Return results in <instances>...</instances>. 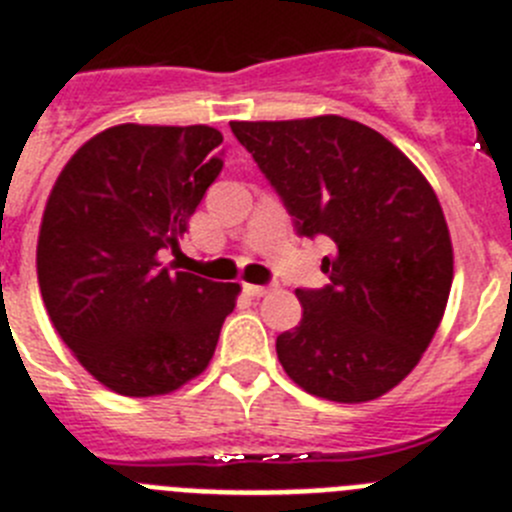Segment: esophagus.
Instances as JSON below:
<instances>
[{
	"instance_id": "esophagus-1",
	"label": "esophagus",
	"mask_w": 512,
	"mask_h": 512,
	"mask_svg": "<svg viewBox=\"0 0 512 512\" xmlns=\"http://www.w3.org/2000/svg\"><path fill=\"white\" fill-rule=\"evenodd\" d=\"M243 292H246L248 297H264V294H269V287H259V284H243Z\"/></svg>"
}]
</instances>
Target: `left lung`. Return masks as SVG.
<instances>
[{
	"label": "left lung",
	"mask_w": 512,
	"mask_h": 512,
	"mask_svg": "<svg viewBox=\"0 0 512 512\" xmlns=\"http://www.w3.org/2000/svg\"><path fill=\"white\" fill-rule=\"evenodd\" d=\"M294 218L327 236L325 289H297L302 322L276 337L312 396L363 403L406 378L447 309L454 253L437 192L383 134L342 116L231 121Z\"/></svg>",
	"instance_id": "left-lung-1"
}]
</instances>
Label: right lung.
Here are the masks:
<instances>
[{
	"label": "right lung",
	"mask_w": 512,
	"mask_h": 512,
	"mask_svg": "<svg viewBox=\"0 0 512 512\" xmlns=\"http://www.w3.org/2000/svg\"><path fill=\"white\" fill-rule=\"evenodd\" d=\"M213 126L119 124L55 180L37 238L50 322L114 393L164 396L208 368L238 284L162 264L223 170Z\"/></svg>",
	"instance_id": "add662e5"
}]
</instances>
